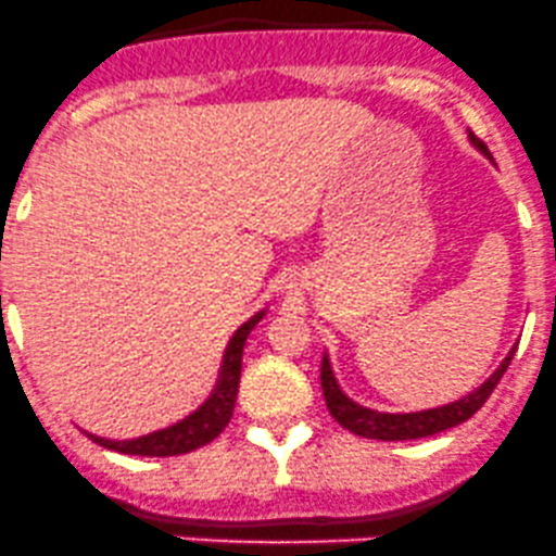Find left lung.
I'll list each match as a JSON object with an SVG mask.
<instances>
[{
    "label": "left lung",
    "mask_w": 556,
    "mask_h": 556,
    "mask_svg": "<svg viewBox=\"0 0 556 556\" xmlns=\"http://www.w3.org/2000/svg\"><path fill=\"white\" fill-rule=\"evenodd\" d=\"M482 153H488V148L482 146L480 140L475 142ZM517 350V348H515ZM515 350L504 357L495 371L477 387L475 392H469L467 397L456 400V403L440 405V408H427V410H416V414H384V410H374L366 408V405L355 403V400L348 397L339 387L337 376H333L331 361L328 355H324V366H320V387H324V397L331 416L342 424L344 429L350 432L361 434V438L368 440H419V438H432V434L445 432V429L458 427L475 416L477 410L485 405V400L491 397V392L495 390V384L501 381L506 368H509L511 355Z\"/></svg>",
    "instance_id": "left-lung-1"
}]
</instances>
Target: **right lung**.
<instances>
[{
    "label": "right lung",
    "mask_w": 556,
    "mask_h": 556,
    "mask_svg": "<svg viewBox=\"0 0 556 556\" xmlns=\"http://www.w3.org/2000/svg\"><path fill=\"white\" fill-rule=\"evenodd\" d=\"M262 315L265 313H256L252 320H247V324L232 333L230 344L225 348L223 363H219V374L212 392H208L204 403L195 410H190L185 419L135 440H105L98 438V434H89L92 443L116 453H127V456H180V453H190L195 451V447L212 443V440L228 427L232 408H236L238 381H241L243 344H247V337L252 333V328L260 324Z\"/></svg>",
    "instance_id": "obj_1"
}]
</instances>
